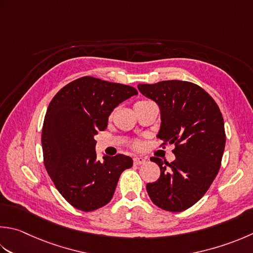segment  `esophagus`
I'll use <instances>...</instances> for the list:
<instances>
[{
  "label": "esophagus",
  "mask_w": 253,
  "mask_h": 253,
  "mask_svg": "<svg viewBox=\"0 0 253 253\" xmlns=\"http://www.w3.org/2000/svg\"><path fill=\"white\" fill-rule=\"evenodd\" d=\"M146 162V158H142V157H135L133 158V163L137 166H140L142 163Z\"/></svg>",
  "instance_id": "obj_1"
}]
</instances>
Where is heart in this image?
Segmentation results:
<instances>
[{
    "label": "heart",
    "mask_w": 253,
    "mask_h": 253,
    "mask_svg": "<svg viewBox=\"0 0 253 253\" xmlns=\"http://www.w3.org/2000/svg\"><path fill=\"white\" fill-rule=\"evenodd\" d=\"M140 102H145V101H140ZM137 103H139V102H137ZM140 146H141L140 141H133L132 145H131V147L133 148V149H139Z\"/></svg>",
    "instance_id": "1"
}]
</instances>
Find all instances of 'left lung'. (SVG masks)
Instances as JSON below:
<instances>
[{
	"label": "left lung",
	"mask_w": 253,
	"mask_h": 253,
	"mask_svg": "<svg viewBox=\"0 0 253 253\" xmlns=\"http://www.w3.org/2000/svg\"><path fill=\"white\" fill-rule=\"evenodd\" d=\"M139 91L160 107L161 146L174 145L175 160L156 157L160 168L156 182L148 183L152 203L168 211H183L199 202L221 166L226 133L218 105L195 83L169 80L139 84Z\"/></svg>",
	"instance_id": "obj_1"
}]
</instances>
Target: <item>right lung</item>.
I'll return each mask as SVG.
<instances>
[{"instance_id":"obj_1","label":"right lung","mask_w":253,"mask_h":253,"mask_svg":"<svg viewBox=\"0 0 253 253\" xmlns=\"http://www.w3.org/2000/svg\"><path fill=\"white\" fill-rule=\"evenodd\" d=\"M138 94L121 83L82 77L53 96L42 131L43 165L54 186L69 204L83 211L101 209L112 200L130 157L96 160L94 136L107 127L118 104Z\"/></svg>"}]
</instances>
